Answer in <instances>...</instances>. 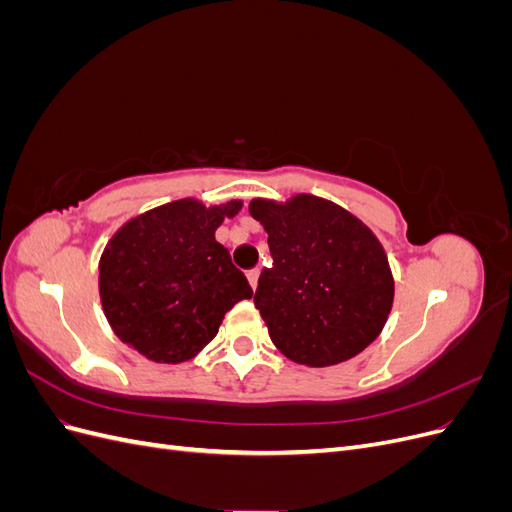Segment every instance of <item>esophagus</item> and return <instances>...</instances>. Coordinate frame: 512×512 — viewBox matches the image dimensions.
<instances>
[{"label": "esophagus", "mask_w": 512, "mask_h": 512, "mask_svg": "<svg viewBox=\"0 0 512 512\" xmlns=\"http://www.w3.org/2000/svg\"><path fill=\"white\" fill-rule=\"evenodd\" d=\"M258 277H260V269L247 271V280H250V284H252V288H254V290L258 288Z\"/></svg>", "instance_id": "esophagus-1"}]
</instances>
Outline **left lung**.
Returning <instances> with one entry per match:
<instances>
[{"label": "left lung", "instance_id": "1", "mask_svg": "<svg viewBox=\"0 0 512 512\" xmlns=\"http://www.w3.org/2000/svg\"><path fill=\"white\" fill-rule=\"evenodd\" d=\"M252 218L269 235L273 265L262 269L254 303L271 342L307 367L344 363L382 333L395 280L380 239L333 200L294 194L254 198Z\"/></svg>", "mask_w": 512, "mask_h": 512}]
</instances>
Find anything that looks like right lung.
Listing matches in <instances>:
<instances>
[{"label":"right lung","mask_w":512,"mask_h":512,"mask_svg":"<svg viewBox=\"0 0 512 512\" xmlns=\"http://www.w3.org/2000/svg\"><path fill=\"white\" fill-rule=\"evenodd\" d=\"M243 200L207 207L198 198L138 213L100 256V301L123 344L156 363L190 361L218 335L235 303L252 297L247 277L215 239Z\"/></svg>","instance_id":"1"}]
</instances>
